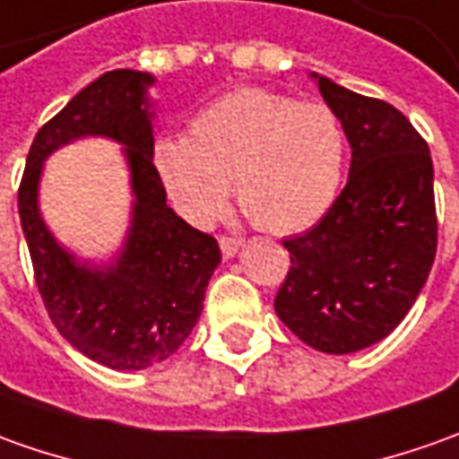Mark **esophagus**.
I'll return each mask as SVG.
<instances>
[{
    "instance_id": "obj_1",
    "label": "esophagus",
    "mask_w": 459,
    "mask_h": 459,
    "mask_svg": "<svg viewBox=\"0 0 459 459\" xmlns=\"http://www.w3.org/2000/svg\"><path fill=\"white\" fill-rule=\"evenodd\" d=\"M221 254L226 255V258H233V255L238 254V248L243 246V238H236V236H221Z\"/></svg>"
}]
</instances>
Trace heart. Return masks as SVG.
Returning a JSON list of instances; mask_svg holds the SVG:
<instances>
[{"instance_id":"heart-1","label":"heart","mask_w":459,"mask_h":459,"mask_svg":"<svg viewBox=\"0 0 459 459\" xmlns=\"http://www.w3.org/2000/svg\"><path fill=\"white\" fill-rule=\"evenodd\" d=\"M347 133L321 102H296L243 87L213 100L188 125V140L163 138L152 165L170 205L190 226H208L236 198L258 229L296 233L334 204Z\"/></svg>"}]
</instances>
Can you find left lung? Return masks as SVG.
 <instances>
[{
    "instance_id": "obj_1",
    "label": "left lung",
    "mask_w": 459,
    "mask_h": 459,
    "mask_svg": "<svg viewBox=\"0 0 459 459\" xmlns=\"http://www.w3.org/2000/svg\"><path fill=\"white\" fill-rule=\"evenodd\" d=\"M311 77L344 125L351 165L326 216L283 241L291 266L273 308L304 344L349 354L385 339L425 286L437 251L435 170L397 108Z\"/></svg>"
}]
</instances>
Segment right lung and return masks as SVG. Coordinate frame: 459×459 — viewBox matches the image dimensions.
<instances>
[{"label": "right lung", "mask_w": 459, "mask_h": 459, "mask_svg": "<svg viewBox=\"0 0 459 459\" xmlns=\"http://www.w3.org/2000/svg\"><path fill=\"white\" fill-rule=\"evenodd\" d=\"M152 74L135 70L100 74L39 127L20 183L22 230L47 314L77 351L110 369L168 359L193 332L221 264L216 238L165 204L152 165ZM98 134L126 145L136 195L128 238L108 267L77 262L62 249L36 201L46 158L73 139Z\"/></svg>", "instance_id": "add662e5"}]
</instances>
